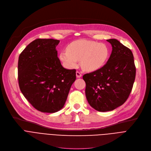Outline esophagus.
<instances>
[{"label":"esophagus","mask_w":151,"mask_h":151,"mask_svg":"<svg viewBox=\"0 0 151 151\" xmlns=\"http://www.w3.org/2000/svg\"><path fill=\"white\" fill-rule=\"evenodd\" d=\"M76 75L77 78H81L82 76V74L80 72H79V71H78L76 72Z\"/></svg>","instance_id":"34e87169"}]
</instances>
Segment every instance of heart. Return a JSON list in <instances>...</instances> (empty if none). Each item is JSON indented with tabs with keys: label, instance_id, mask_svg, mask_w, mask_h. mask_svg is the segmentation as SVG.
<instances>
[{
	"label": "heart",
	"instance_id": "obj_1",
	"mask_svg": "<svg viewBox=\"0 0 151 151\" xmlns=\"http://www.w3.org/2000/svg\"><path fill=\"white\" fill-rule=\"evenodd\" d=\"M109 55V50L106 44L88 40H78L70 43L67 51H61L59 58L63 66L67 68H76L78 60H80L82 69L91 72L104 66Z\"/></svg>",
	"mask_w": 151,
	"mask_h": 151
}]
</instances>
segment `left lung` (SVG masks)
<instances>
[{
    "label": "left lung",
    "mask_w": 151,
    "mask_h": 151,
    "mask_svg": "<svg viewBox=\"0 0 151 151\" xmlns=\"http://www.w3.org/2000/svg\"><path fill=\"white\" fill-rule=\"evenodd\" d=\"M106 41L111 44L112 52L106 64L83 76L89 104L100 112L114 110L124 104L132 91L136 75L131 50L116 39Z\"/></svg>",
    "instance_id": "obj_1"
}]
</instances>
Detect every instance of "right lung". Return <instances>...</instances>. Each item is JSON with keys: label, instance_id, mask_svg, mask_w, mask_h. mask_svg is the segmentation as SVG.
<instances>
[{"label": "right lung", "instance_id": "obj_1", "mask_svg": "<svg viewBox=\"0 0 151 151\" xmlns=\"http://www.w3.org/2000/svg\"><path fill=\"white\" fill-rule=\"evenodd\" d=\"M60 41L37 39L29 44L18 60V81L23 96L35 109L54 113L64 106L76 70L63 68L55 47Z\"/></svg>", "mask_w": 151, "mask_h": 151}]
</instances>
